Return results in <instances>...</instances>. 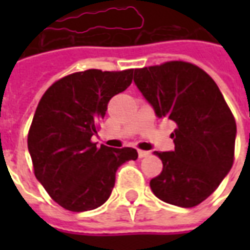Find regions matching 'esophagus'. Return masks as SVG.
Instances as JSON below:
<instances>
[{
	"label": "esophagus",
	"mask_w": 250,
	"mask_h": 250,
	"mask_svg": "<svg viewBox=\"0 0 250 250\" xmlns=\"http://www.w3.org/2000/svg\"><path fill=\"white\" fill-rule=\"evenodd\" d=\"M148 154H150V152H148V151H145V150H138V155H139V158L147 157Z\"/></svg>",
	"instance_id": "esophagus-1"
}]
</instances>
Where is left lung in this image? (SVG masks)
Instances as JSON below:
<instances>
[{"label":"left lung","mask_w":250,"mask_h":250,"mask_svg":"<svg viewBox=\"0 0 250 250\" xmlns=\"http://www.w3.org/2000/svg\"><path fill=\"white\" fill-rule=\"evenodd\" d=\"M134 82L158 118L177 125L174 151L161 158V174L150 181L163 202L194 208L209 197L234 162L236 120L215 82L188 62L138 68Z\"/></svg>","instance_id":"left-lung-1"}]
</instances>
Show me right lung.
Returning <instances> with one entry per match:
<instances>
[{
    "label": "right lung",
    "mask_w": 250,
    "mask_h": 250,
    "mask_svg": "<svg viewBox=\"0 0 250 250\" xmlns=\"http://www.w3.org/2000/svg\"><path fill=\"white\" fill-rule=\"evenodd\" d=\"M132 75L134 69L75 72L40 99L28 148L36 178L64 209L79 213L102 206L114 188L116 170L138 158L132 147H98L91 141L111 98L130 85Z\"/></svg>",
    "instance_id": "obj_1"
}]
</instances>
